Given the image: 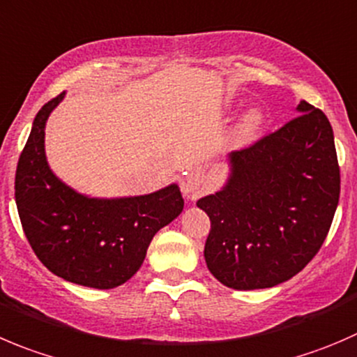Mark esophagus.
<instances>
[{"mask_svg": "<svg viewBox=\"0 0 357 357\" xmlns=\"http://www.w3.org/2000/svg\"><path fill=\"white\" fill-rule=\"evenodd\" d=\"M181 190H183V195H185L186 199L197 200L200 195H202L204 192H206L207 186H206V183H204V179L200 178V176L192 174V176H188L185 181H183Z\"/></svg>", "mask_w": 357, "mask_h": 357, "instance_id": "obj_1", "label": "esophagus"}]
</instances>
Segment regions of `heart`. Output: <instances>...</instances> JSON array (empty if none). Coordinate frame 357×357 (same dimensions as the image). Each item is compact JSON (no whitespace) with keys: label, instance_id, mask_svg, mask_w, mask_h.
I'll return each mask as SVG.
<instances>
[{"label":"heart","instance_id":"b5f03b06","mask_svg":"<svg viewBox=\"0 0 357 357\" xmlns=\"http://www.w3.org/2000/svg\"><path fill=\"white\" fill-rule=\"evenodd\" d=\"M263 112L259 108H249L238 119L235 126V141L237 143H248L249 139L255 137V134L261 129L263 126Z\"/></svg>","mask_w":357,"mask_h":357}]
</instances>
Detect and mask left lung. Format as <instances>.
<instances>
[{
	"label": "left lung",
	"mask_w": 357,
	"mask_h": 357,
	"mask_svg": "<svg viewBox=\"0 0 357 357\" xmlns=\"http://www.w3.org/2000/svg\"><path fill=\"white\" fill-rule=\"evenodd\" d=\"M298 116L228 155L223 188L197 206L211 220L204 248L211 274L231 289L272 288L317 255L340 197L333 129L307 101Z\"/></svg>",
	"instance_id": "obj_1"
}]
</instances>
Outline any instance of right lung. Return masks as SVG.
Instances as JSON below:
<instances>
[{"label": "right lung", "mask_w": 357, "mask_h": 357, "mask_svg": "<svg viewBox=\"0 0 357 357\" xmlns=\"http://www.w3.org/2000/svg\"><path fill=\"white\" fill-rule=\"evenodd\" d=\"M64 96L34 116L17 164V211L34 255L52 274L112 289L139 271L153 235L181 214L185 200L176 183L148 195L98 199L61 181L45 155V126Z\"/></svg>", "instance_id": "right-lung-1"}]
</instances>
